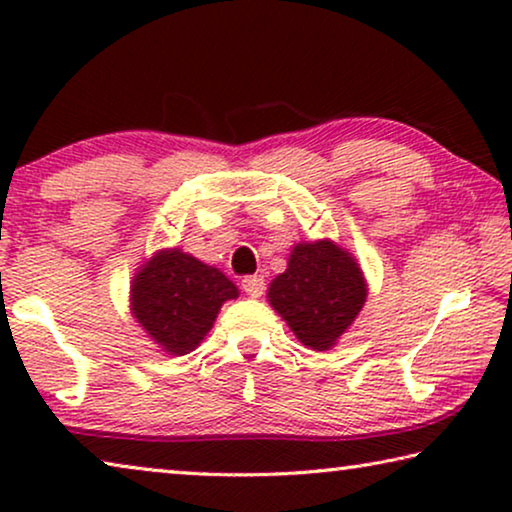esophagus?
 <instances>
[{"label": "esophagus", "instance_id": "1", "mask_svg": "<svg viewBox=\"0 0 512 512\" xmlns=\"http://www.w3.org/2000/svg\"><path fill=\"white\" fill-rule=\"evenodd\" d=\"M242 289H244V293H247V296H251V298L263 296V291H265V279H263L261 275H249V277H244V279H242Z\"/></svg>", "mask_w": 512, "mask_h": 512}]
</instances>
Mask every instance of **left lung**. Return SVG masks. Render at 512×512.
<instances>
[{
	"label": "left lung",
	"mask_w": 512,
	"mask_h": 512,
	"mask_svg": "<svg viewBox=\"0 0 512 512\" xmlns=\"http://www.w3.org/2000/svg\"><path fill=\"white\" fill-rule=\"evenodd\" d=\"M363 272L338 244H298L289 268L270 284V305L303 345L324 352L347 331L366 303Z\"/></svg>",
	"instance_id": "1"
}]
</instances>
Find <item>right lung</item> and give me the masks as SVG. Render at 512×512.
Instances as JSON below:
<instances>
[{
	"instance_id": "add662e5",
	"label": "right lung",
	"mask_w": 512,
	"mask_h": 512,
	"mask_svg": "<svg viewBox=\"0 0 512 512\" xmlns=\"http://www.w3.org/2000/svg\"><path fill=\"white\" fill-rule=\"evenodd\" d=\"M237 286L179 249L160 251L132 282V314L163 352L188 354L212 328Z\"/></svg>"
}]
</instances>
